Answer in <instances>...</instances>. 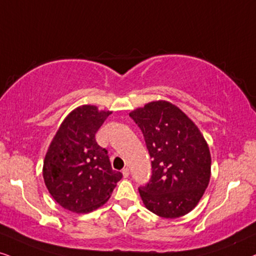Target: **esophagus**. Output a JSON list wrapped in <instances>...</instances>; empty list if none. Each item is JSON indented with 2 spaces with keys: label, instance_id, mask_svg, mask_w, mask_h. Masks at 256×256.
I'll use <instances>...</instances> for the list:
<instances>
[{
  "label": "esophagus",
  "instance_id": "obj_1",
  "mask_svg": "<svg viewBox=\"0 0 256 256\" xmlns=\"http://www.w3.org/2000/svg\"><path fill=\"white\" fill-rule=\"evenodd\" d=\"M122 172V176H124V178H128V177L130 176V170H128V168H124Z\"/></svg>",
  "mask_w": 256,
  "mask_h": 256
}]
</instances>
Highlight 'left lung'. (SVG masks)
Segmentation results:
<instances>
[{"label":"left lung","instance_id":"left-lung-1","mask_svg":"<svg viewBox=\"0 0 256 256\" xmlns=\"http://www.w3.org/2000/svg\"><path fill=\"white\" fill-rule=\"evenodd\" d=\"M143 132L152 158L148 183L139 186L145 206L160 218H176L195 208L210 180L209 146L186 113L166 100L130 113Z\"/></svg>","mask_w":256,"mask_h":256}]
</instances>
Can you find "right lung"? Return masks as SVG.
I'll list each match as a JSON object with an SVG mask.
<instances>
[{
    "mask_svg": "<svg viewBox=\"0 0 256 256\" xmlns=\"http://www.w3.org/2000/svg\"><path fill=\"white\" fill-rule=\"evenodd\" d=\"M111 114L96 106L82 105L61 122L44 162L48 192L62 208L90 212L108 202L122 174L112 170L108 150L96 134Z\"/></svg>",
    "mask_w": 256,
    "mask_h": 256,
    "instance_id": "obj_1",
    "label": "right lung"
}]
</instances>
